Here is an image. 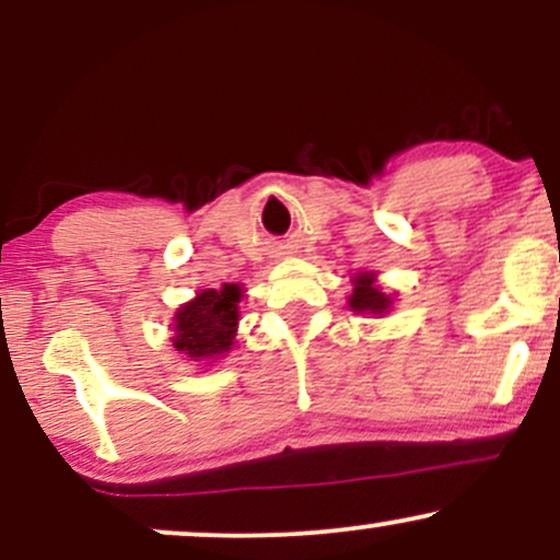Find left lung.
Returning <instances> with one entry per match:
<instances>
[{"mask_svg": "<svg viewBox=\"0 0 560 560\" xmlns=\"http://www.w3.org/2000/svg\"><path fill=\"white\" fill-rule=\"evenodd\" d=\"M347 305L355 313H371V316L382 318L392 307V298L376 284V273L363 271L355 273V279H352V294Z\"/></svg>", "mask_w": 560, "mask_h": 560, "instance_id": "left-lung-1", "label": "left lung"}]
</instances>
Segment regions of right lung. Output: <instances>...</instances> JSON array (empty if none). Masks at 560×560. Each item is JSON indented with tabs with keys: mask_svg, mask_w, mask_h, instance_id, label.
<instances>
[{
	"mask_svg": "<svg viewBox=\"0 0 560 560\" xmlns=\"http://www.w3.org/2000/svg\"><path fill=\"white\" fill-rule=\"evenodd\" d=\"M240 284L202 289L173 316V347L189 361H218L234 345L240 326Z\"/></svg>",
	"mask_w": 560,
	"mask_h": 560,
	"instance_id": "right-lung-1",
	"label": "right lung"
}]
</instances>
